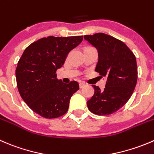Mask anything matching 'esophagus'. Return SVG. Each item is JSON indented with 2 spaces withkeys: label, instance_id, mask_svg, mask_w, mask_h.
Instances as JSON below:
<instances>
[{
  "label": "esophagus",
  "instance_id": "obj_1",
  "mask_svg": "<svg viewBox=\"0 0 154 154\" xmlns=\"http://www.w3.org/2000/svg\"><path fill=\"white\" fill-rule=\"evenodd\" d=\"M80 89H82V88H83L85 86V83H80Z\"/></svg>",
  "mask_w": 154,
  "mask_h": 154
}]
</instances>
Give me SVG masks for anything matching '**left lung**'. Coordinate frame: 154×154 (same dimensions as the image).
<instances>
[{
  "instance_id": "left-lung-1",
  "label": "left lung",
  "mask_w": 154,
  "mask_h": 154,
  "mask_svg": "<svg viewBox=\"0 0 154 154\" xmlns=\"http://www.w3.org/2000/svg\"><path fill=\"white\" fill-rule=\"evenodd\" d=\"M84 39L98 50L95 71L107 78L103 91L93 86L95 93L87 101V107L95 114H111L133 93L138 79L136 59L124 43L104 33L85 35Z\"/></svg>"
}]
</instances>
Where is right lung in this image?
Instances as JSON below:
<instances>
[{
    "mask_svg": "<svg viewBox=\"0 0 154 154\" xmlns=\"http://www.w3.org/2000/svg\"><path fill=\"white\" fill-rule=\"evenodd\" d=\"M83 39V36H50L32 43L22 53L16 70L18 89L28 107L41 117L57 118L68 110L79 84L62 83L56 77V71Z\"/></svg>",
    "mask_w": 154,
    "mask_h": 154,
    "instance_id": "right-lung-1",
    "label": "right lung"
}]
</instances>
